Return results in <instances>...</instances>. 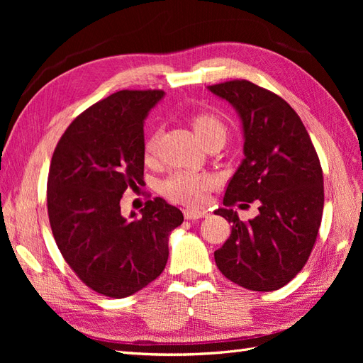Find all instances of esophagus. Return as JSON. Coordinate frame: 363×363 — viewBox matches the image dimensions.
Listing matches in <instances>:
<instances>
[{
  "mask_svg": "<svg viewBox=\"0 0 363 363\" xmlns=\"http://www.w3.org/2000/svg\"><path fill=\"white\" fill-rule=\"evenodd\" d=\"M208 212L206 211H196V208H186L184 211V218L186 219H200V218H207Z\"/></svg>",
  "mask_w": 363,
  "mask_h": 363,
  "instance_id": "34e87169",
  "label": "esophagus"
}]
</instances>
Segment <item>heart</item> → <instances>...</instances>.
<instances>
[{"instance_id":"b5f03b06","label":"heart","mask_w":363,"mask_h":363,"mask_svg":"<svg viewBox=\"0 0 363 363\" xmlns=\"http://www.w3.org/2000/svg\"><path fill=\"white\" fill-rule=\"evenodd\" d=\"M192 128L201 142L212 138L227 136V125L211 113H199L192 118ZM156 148V139L151 138L145 145V155L150 157ZM215 186L212 175L194 171H179L162 183V194L175 203L186 206L204 204L207 194Z\"/></svg>"}]
</instances>
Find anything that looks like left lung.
Listing matches in <instances>:
<instances>
[{
    "mask_svg": "<svg viewBox=\"0 0 363 363\" xmlns=\"http://www.w3.org/2000/svg\"><path fill=\"white\" fill-rule=\"evenodd\" d=\"M232 106L242 127L244 159L215 215L232 223L215 251L224 276L250 291L283 288L311 256L324 207L323 169L309 133L294 108L260 86L233 80L207 86ZM259 203V215L242 223L231 207Z\"/></svg>",
    "mask_w": 363,
    "mask_h": 363,
    "instance_id": "1",
    "label": "left lung"
}]
</instances>
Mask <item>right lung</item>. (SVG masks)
<instances>
[{
    "instance_id": "add662e5",
    "label": "right lung",
    "mask_w": 363,
    "mask_h": 363,
    "mask_svg": "<svg viewBox=\"0 0 363 363\" xmlns=\"http://www.w3.org/2000/svg\"><path fill=\"white\" fill-rule=\"evenodd\" d=\"M163 91H119L72 121L54 150L47 184L54 239L77 276L98 294L124 298L156 280L183 213L162 199L140 216L121 199L144 177V123Z\"/></svg>"
}]
</instances>
